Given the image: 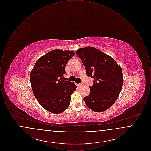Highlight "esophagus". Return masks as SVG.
<instances>
[{
    "label": "esophagus",
    "mask_w": 151,
    "mask_h": 151,
    "mask_svg": "<svg viewBox=\"0 0 151 151\" xmlns=\"http://www.w3.org/2000/svg\"><path fill=\"white\" fill-rule=\"evenodd\" d=\"M83 85H84V84H83V83H81V84H78V87H81V86H83Z\"/></svg>",
    "instance_id": "1"
}]
</instances>
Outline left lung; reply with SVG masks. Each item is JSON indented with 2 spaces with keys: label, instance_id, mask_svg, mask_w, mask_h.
I'll return each mask as SVG.
<instances>
[{
  "label": "left lung",
  "instance_id": "8db88e82",
  "mask_svg": "<svg viewBox=\"0 0 151 151\" xmlns=\"http://www.w3.org/2000/svg\"><path fill=\"white\" fill-rule=\"evenodd\" d=\"M85 66L86 75L93 78L90 94L84 97L86 106L94 112H102L117 100L123 83L122 68L110 56L93 47L76 52Z\"/></svg>",
  "mask_w": 151,
  "mask_h": 151
}]
</instances>
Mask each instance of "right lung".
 Wrapping results in <instances>:
<instances>
[{
	"label": "right lung",
	"mask_w": 151,
	"mask_h": 151,
	"mask_svg": "<svg viewBox=\"0 0 151 151\" xmlns=\"http://www.w3.org/2000/svg\"><path fill=\"white\" fill-rule=\"evenodd\" d=\"M75 55L73 51L55 49L40 58L30 72L33 94L39 104L47 111L61 113L68 108L71 96L77 86L63 80L65 67Z\"/></svg>",
	"instance_id": "1"
}]
</instances>
